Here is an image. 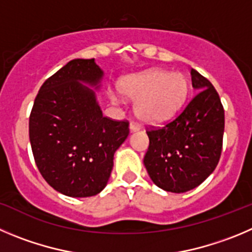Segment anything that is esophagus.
Here are the masks:
<instances>
[{
  "mask_svg": "<svg viewBox=\"0 0 252 252\" xmlns=\"http://www.w3.org/2000/svg\"><path fill=\"white\" fill-rule=\"evenodd\" d=\"M129 130H130V133H134V131H138V130H139V126H138L137 124L130 123V124H129Z\"/></svg>",
  "mask_w": 252,
  "mask_h": 252,
  "instance_id": "34e87169",
  "label": "esophagus"
}]
</instances>
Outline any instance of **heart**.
<instances>
[{"mask_svg":"<svg viewBox=\"0 0 252 252\" xmlns=\"http://www.w3.org/2000/svg\"><path fill=\"white\" fill-rule=\"evenodd\" d=\"M123 97L134 102V113L145 124H161L170 121L182 109L189 94V79L184 73L150 69L129 74L118 82ZM113 102L118 98L113 97Z\"/></svg>","mask_w":252,"mask_h":252,"instance_id":"1","label":"heart"}]
</instances>
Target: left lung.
<instances>
[{"label":"left lung","instance_id":"obj_1","mask_svg":"<svg viewBox=\"0 0 252 252\" xmlns=\"http://www.w3.org/2000/svg\"><path fill=\"white\" fill-rule=\"evenodd\" d=\"M196 95L174 121L147 131L144 165L150 179L165 191L185 192L215 170L224 137V108L213 84L190 68Z\"/></svg>","mask_w":252,"mask_h":252}]
</instances>
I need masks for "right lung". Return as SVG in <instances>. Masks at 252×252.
<instances>
[{
    "instance_id": "obj_1",
    "label": "right lung",
    "mask_w": 252,
    "mask_h": 252,
    "mask_svg": "<svg viewBox=\"0 0 252 252\" xmlns=\"http://www.w3.org/2000/svg\"><path fill=\"white\" fill-rule=\"evenodd\" d=\"M104 72L94 58H77L49 77L30 117V142L39 173L70 197L99 194L114 153L128 138V122L103 117L97 100Z\"/></svg>"
}]
</instances>
